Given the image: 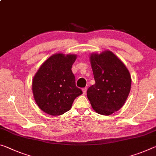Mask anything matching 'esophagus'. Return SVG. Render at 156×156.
<instances>
[{
    "instance_id": "esophagus-1",
    "label": "esophagus",
    "mask_w": 156,
    "mask_h": 156,
    "mask_svg": "<svg viewBox=\"0 0 156 156\" xmlns=\"http://www.w3.org/2000/svg\"><path fill=\"white\" fill-rule=\"evenodd\" d=\"M82 90H83V95L86 94V92H87V88H83Z\"/></svg>"
}]
</instances>
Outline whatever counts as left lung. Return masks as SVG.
I'll return each instance as SVG.
<instances>
[{"mask_svg":"<svg viewBox=\"0 0 156 156\" xmlns=\"http://www.w3.org/2000/svg\"><path fill=\"white\" fill-rule=\"evenodd\" d=\"M90 60L95 84L87 90V98L96 112L110 115L124 105L131 76L122 61L109 50L91 53Z\"/></svg>","mask_w":156,"mask_h":156,"instance_id":"left-lung-1","label":"left lung"}]
</instances>
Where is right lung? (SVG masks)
Returning <instances> with one entry per match:
<instances>
[{
    "label": "right lung",
    "mask_w": 156,
    "mask_h": 156,
    "mask_svg": "<svg viewBox=\"0 0 156 156\" xmlns=\"http://www.w3.org/2000/svg\"><path fill=\"white\" fill-rule=\"evenodd\" d=\"M76 54L55 53L41 65L32 83L34 101L48 115H61L71 108L74 99L83 94L76 86L71 71Z\"/></svg>",
    "instance_id": "obj_1"
}]
</instances>
